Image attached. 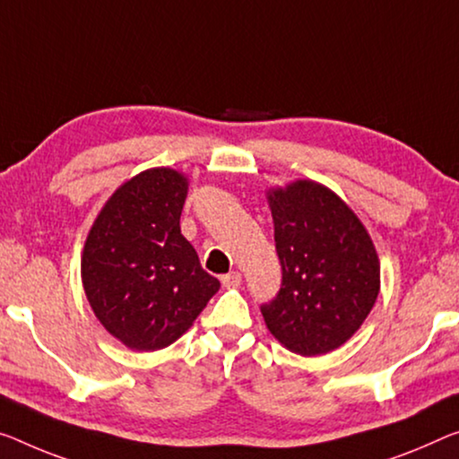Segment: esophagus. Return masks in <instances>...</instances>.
I'll use <instances>...</instances> for the list:
<instances>
[{
	"label": "esophagus",
	"mask_w": 459,
	"mask_h": 459,
	"mask_svg": "<svg viewBox=\"0 0 459 459\" xmlns=\"http://www.w3.org/2000/svg\"><path fill=\"white\" fill-rule=\"evenodd\" d=\"M221 283H223V287H228V289H236V287L242 285V274H239L238 271H231L228 274H223Z\"/></svg>",
	"instance_id": "esophagus-1"
}]
</instances>
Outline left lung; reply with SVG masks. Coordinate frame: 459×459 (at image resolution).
<instances>
[{
	"mask_svg": "<svg viewBox=\"0 0 459 459\" xmlns=\"http://www.w3.org/2000/svg\"><path fill=\"white\" fill-rule=\"evenodd\" d=\"M269 201L281 289L260 312L289 351L324 355L347 342L376 303V248L357 215L326 186L299 180Z\"/></svg>",
	"mask_w": 459,
	"mask_h": 459,
	"instance_id": "obj_1",
	"label": "left lung"
}]
</instances>
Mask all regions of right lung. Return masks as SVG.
I'll list each match as a JSON object with an SVG mask.
<instances>
[{"label":"right lung","instance_id":"1","mask_svg":"<svg viewBox=\"0 0 459 459\" xmlns=\"http://www.w3.org/2000/svg\"><path fill=\"white\" fill-rule=\"evenodd\" d=\"M186 178L153 168L110 196L83 246L82 279L96 318L135 351H158L193 326L220 289L180 234Z\"/></svg>","mask_w":459,"mask_h":459}]
</instances>
